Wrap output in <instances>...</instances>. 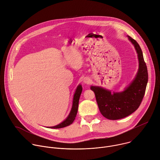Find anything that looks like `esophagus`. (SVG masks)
<instances>
[{"mask_svg": "<svg viewBox=\"0 0 160 160\" xmlns=\"http://www.w3.org/2000/svg\"><path fill=\"white\" fill-rule=\"evenodd\" d=\"M83 82L85 84H89L90 82V79L88 78H84L83 79Z\"/></svg>", "mask_w": 160, "mask_h": 160, "instance_id": "obj_1", "label": "esophagus"}]
</instances>
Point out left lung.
I'll list each match as a JSON object with an SVG mask.
<instances>
[{"label": "left lung", "instance_id": "1", "mask_svg": "<svg viewBox=\"0 0 160 160\" xmlns=\"http://www.w3.org/2000/svg\"><path fill=\"white\" fill-rule=\"evenodd\" d=\"M138 54L139 69L132 81L123 91L113 92L100 86H91L99 110L103 117L109 120H118L129 116L139 107L144 96L148 74L143 54L139 45L127 36Z\"/></svg>", "mask_w": 160, "mask_h": 160}]
</instances>
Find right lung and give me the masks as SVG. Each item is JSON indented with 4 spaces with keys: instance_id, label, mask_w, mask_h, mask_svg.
<instances>
[{
    "instance_id": "right-lung-1",
    "label": "right lung",
    "mask_w": 160,
    "mask_h": 160,
    "mask_svg": "<svg viewBox=\"0 0 160 160\" xmlns=\"http://www.w3.org/2000/svg\"><path fill=\"white\" fill-rule=\"evenodd\" d=\"M82 86L81 84H79L78 86V87L76 89L75 93L74 94L72 108H71V110L69 115L68 116V117L60 123H59L57 125L53 126V127H48V128H51V129L63 128V127H67V126L71 125L74 122V120L76 117V115H77V112H78V105H79V100L81 94L82 92Z\"/></svg>"
}]
</instances>
